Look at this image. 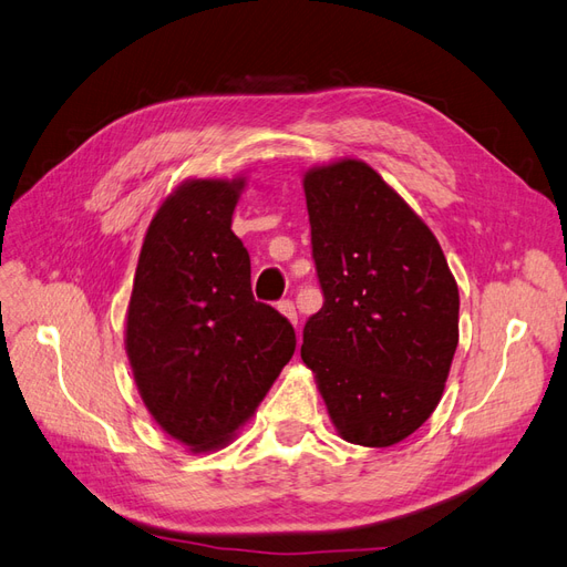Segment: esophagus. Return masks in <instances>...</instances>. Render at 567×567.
Returning <instances> with one entry per match:
<instances>
[{
	"label": "esophagus",
	"mask_w": 567,
	"mask_h": 567,
	"mask_svg": "<svg viewBox=\"0 0 567 567\" xmlns=\"http://www.w3.org/2000/svg\"><path fill=\"white\" fill-rule=\"evenodd\" d=\"M279 312H281L290 323L298 326V312H296V305H293V302H290V300H281V302H279Z\"/></svg>",
	"instance_id": "esophagus-1"
}]
</instances>
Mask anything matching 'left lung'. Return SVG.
Here are the masks:
<instances>
[{
	"label": "left lung",
	"mask_w": 567,
	"mask_h": 567,
	"mask_svg": "<svg viewBox=\"0 0 567 567\" xmlns=\"http://www.w3.org/2000/svg\"><path fill=\"white\" fill-rule=\"evenodd\" d=\"M323 307L300 357L342 440L392 447L431 419L458 346V286L435 234L357 158L302 175Z\"/></svg>",
	"instance_id": "1"
}]
</instances>
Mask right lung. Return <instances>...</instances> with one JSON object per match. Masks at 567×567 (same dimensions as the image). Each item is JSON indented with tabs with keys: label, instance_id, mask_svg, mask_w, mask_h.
I'll list each match as a JSON object with an SVG mask.
<instances>
[{
	"label": "right lung",
	"instance_id": "add662e5",
	"mask_svg": "<svg viewBox=\"0 0 567 567\" xmlns=\"http://www.w3.org/2000/svg\"><path fill=\"white\" fill-rule=\"evenodd\" d=\"M246 177L186 179L153 215L127 305L125 350L161 431L194 454L231 442L296 352V331L255 302L231 231Z\"/></svg>",
	"mask_w": 567,
	"mask_h": 567
}]
</instances>
